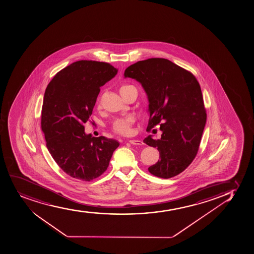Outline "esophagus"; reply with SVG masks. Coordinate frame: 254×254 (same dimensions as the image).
Returning <instances> with one entry per match:
<instances>
[{"label":"esophagus","instance_id":"34e87169","mask_svg":"<svg viewBox=\"0 0 254 254\" xmlns=\"http://www.w3.org/2000/svg\"><path fill=\"white\" fill-rule=\"evenodd\" d=\"M129 142L132 145H142L143 144V142L141 141V140L137 139H131L129 140Z\"/></svg>","mask_w":254,"mask_h":254}]
</instances>
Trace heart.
<instances>
[{
  "instance_id": "b5f03b06",
  "label": "heart",
  "mask_w": 254,
  "mask_h": 254,
  "mask_svg": "<svg viewBox=\"0 0 254 254\" xmlns=\"http://www.w3.org/2000/svg\"><path fill=\"white\" fill-rule=\"evenodd\" d=\"M131 87H133V86L128 85H122L120 89H119L121 96H123L127 91V90ZM97 105H98V107H100V101L99 100L97 101ZM133 123L134 119L131 117L121 118V119L115 121L113 125H112V128L117 133L122 134V135H129V134H131V125L133 124Z\"/></svg>"
}]
</instances>
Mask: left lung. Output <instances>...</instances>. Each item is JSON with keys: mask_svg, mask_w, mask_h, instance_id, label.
<instances>
[{"mask_svg": "<svg viewBox=\"0 0 254 254\" xmlns=\"http://www.w3.org/2000/svg\"><path fill=\"white\" fill-rule=\"evenodd\" d=\"M125 78L142 85L148 100L147 131L160 124L161 138L147 136L143 142L159 151L152 175L169 179L179 175L192 163L199 149L206 123L201 89L190 72L169 60L152 58L126 68Z\"/></svg>", "mask_w": 254, "mask_h": 254, "instance_id": "left-lung-1", "label": "left lung"}]
</instances>
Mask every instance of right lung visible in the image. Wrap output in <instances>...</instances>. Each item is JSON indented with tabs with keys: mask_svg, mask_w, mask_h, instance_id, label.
<instances>
[{
	"mask_svg": "<svg viewBox=\"0 0 254 254\" xmlns=\"http://www.w3.org/2000/svg\"><path fill=\"white\" fill-rule=\"evenodd\" d=\"M110 64L79 60L58 72L44 93L42 130L48 150L64 172L90 181L109 166L117 140L85 132L100 87L118 74Z\"/></svg>",
	"mask_w": 254,
	"mask_h": 254,
	"instance_id": "obj_1",
	"label": "right lung"
}]
</instances>
